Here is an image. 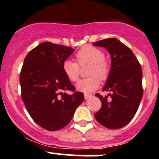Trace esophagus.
<instances>
[{"mask_svg": "<svg viewBox=\"0 0 159 159\" xmlns=\"http://www.w3.org/2000/svg\"><path fill=\"white\" fill-rule=\"evenodd\" d=\"M84 99H85V100H87V99H89V98H91V94H84Z\"/></svg>", "mask_w": 159, "mask_h": 159, "instance_id": "obj_1", "label": "esophagus"}]
</instances>
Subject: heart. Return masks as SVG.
I'll return each mask as SVG.
<instances>
[{
  "instance_id": "b5f03b06",
  "label": "heart",
  "mask_w": 159,
  "mask_h": 159,
  "mask_svg": "<svg viewBox=\"0 0 159 159\" xmlns=\"http://www.w3.org/2000/svg\"><path fill=\"white\" fill-rule=\"evenodd\" d=\"M105 57V53L102 50L86 45L77 52L78 63L71 60H65L62 64V70L68 80L75 82L79 78V65H90L88 70L89 77L80 80L76 84V89L84 93L92 92L98 88L100 84L99 78L105 81L109 76L110 65Z\"/></svg>"
}]
</instances>
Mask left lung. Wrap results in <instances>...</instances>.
Returning <instances> with one entry per match:
<instances>
[{
	"instance_id": "1",
	"label": "left lung",
	"mask_w": 159,
	"mask_h": 159,
	"mask_svg": "<svg viewBox=\"0 0 159 159\" xmlns=\"http://www.w3.org/2000/svg\"><path fill=\"white\" fill-rule=\"evenodd\" d=\"M93 44L106 48L111 58L109 76L102 90L110 91V99L95 94L102 102V108L94 117L105 128L121 129L132 119L143 96L142 67L131 50L116 38L101 40Z\"/></svg>"
}]
</instances>
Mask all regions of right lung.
<instances>
[{
	"instance_id": "1",
	"label": "right lung",
	"mask_w": 159,
	"mask_h": 159,
	"mask_svg": "<svg viewBox=\"0 0 159 159\" xmlns=\"http://www.w3.org/2000/svg\"><path fill=\"white\" fill-rule=\"evenodd\" d=\"M72 48L43 42L27 54L20 74L21 98L32 119L48 131L66 126L84 101V94L65 76L62 64ZM70 90L71 95L63 93Z\"/></svg>"
}]
</instances>
